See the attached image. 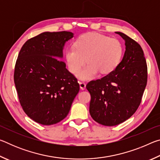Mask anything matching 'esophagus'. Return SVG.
<instances>
[{
    "instance_id": "obj_1",
    "label": "esophagus",
    "mask_w": 160,
    "mask_h": 160,
    "mask_svg": "<svg viewBox=\"0 0 160 160\" xmlns=\"http://www.w3.org/2000/svg\"><path fill=\"white\" fill-rule=\"evenodd\" d=\"M79 85H80V88L82 90H84L86 88V84L83 82H79Z\"/></svg>"
}]
</instances>
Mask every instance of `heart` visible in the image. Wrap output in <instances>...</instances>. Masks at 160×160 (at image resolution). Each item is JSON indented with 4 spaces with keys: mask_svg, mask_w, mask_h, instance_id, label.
Masks as SVG:
<instances>
[{
    "mask_svg": "<svg viewBox=\"0 0 160 160\" xmlns=\"http://www.w3.org/2000/svg\"><path fill=\"white\" fill-rule=\"evenodd\" d=\"M123 53L121 42L107 35L90 32L81 35L75 42L74 47L65 51V58L69 70L75 73L81 66L88 62L78 72L82 80L92 79L99 73L112 72L120 63Z\"/></svg>",
    "mask_w": 160,
    "mask_h": 160,
    "instance_id": "1",
    "label": "heart"
}]
</instances>
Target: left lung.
I'll list each match as a JSON object with an SVG mask.
<instances>
[{"mask_svg":"<svg viewBox=\"0 0 160 160\" xmlns=\"http://www.w3.org/2000/svg\"><path fill=\"white\" fill-rule=\"evenodd\" d=\"M116 33L125 41L122 60L112 72L86 86L91 95L92 118L107 126L123 123L136 112L147 85V64L141 47L122 32Z\"/></svg>","mask_w":160,"mask_h":160,"instance_id":"left-lung-1","label":"left lung"}]
</instances>
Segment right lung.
<instances>
[{
  "label": "right lung",
  "instance_id": "obj_1",
  "mask_svg": "<svg viewBox=\"0 0 160 160\" xmlns=\"http://www.w3.org/2000/svg\"><path fill=\"white\" fill-rule=\"evenodd\" d=\"M70 32H44L27 41L16 61L14 82L20 102L29 118L53 125L68 114L80 90L77 79L67 70L63 57Z\"/></svg>",
  "mask_w": 160,
  "mask_h": 160
}]
</instances>
